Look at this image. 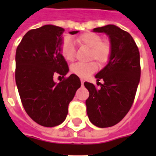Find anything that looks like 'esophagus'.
<instances>
[{
  "label": "esophagus",
  "mask_w": 156,
  "mask_h": 156,
  "mask_svg": "<svg viewBox=\"0 0 156 156\" xmlns=\"http://www.w3.org/2000/svg\"><path fill=\"white\" fill-rule=\"evenodd\" d=\"M81 83H82V86H83V83H84V81L81 80Z\"/></svg>",
  "instance_id": "34e87169"
}]
</instances>
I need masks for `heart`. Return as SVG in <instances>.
<instances>
[{"label": "heart", "instance_id": "b5f03b06", "mask_svg": "<svg viewBox=\"0 0 156 156\" xmlns=\"http://www.w3.org/2000/svg\"><path fill=\"white\" fill-rule=\"evenodd\" d=\"M76 42L81 47L90 48L89 58L95 59L100 65L109 61L112 55L111 44L108 41H102V37L93 32H86L80 35ZM60 52L66 61H72L74 58V45L69 37H66L60 46ZM97 65L94 61L88 63H75L70 66V72L82 78L89 77L97 70Z\"/></svg>", "mask_w": 156, "mask_h": 156}]
</instances>
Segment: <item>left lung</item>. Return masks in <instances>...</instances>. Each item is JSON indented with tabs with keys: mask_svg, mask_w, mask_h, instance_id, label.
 I'll return each mask as SVG.
<instances>
[{
	"mask_svg": "<svg viewBox=\"0 0 156 156\" xmlns=\"http://www.w3.org/2000/svg\"><path fill=\"white\" fill-rule=\"evenodd\" d=\"M104 33L109 38L111 57L95 76L100 88L85 82L89 90L86 100L87 112L93 125L100 128L115 126L130 109L140 81V55L130 34L115 25H106L93 29ZM104 81L101 84L98 82Z\"/></svg>",
	"mask_w": 156,
	"mask_h": 156,
	"instance_id": "8db88e82",
	"label": "left lung"
}]
</instances>
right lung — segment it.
I'll list each match as a JSON object with an SVG mask.
<instances>
[{
  "instance_id": "add662e5",
  "label": "right lung",
  "mask_w": 156,
  "mask_h": 156,
  "mask_svg": "<svg viewBox=\"0 0 156 156\" xmlns=\"http://www.w3.org/2000/svg\"><path fill=\"white\" fill-rule=\"evenodd\" d=\"M64 31L54 25L30 30L16 50L15 81L21 101L30 118L45 127L58 126L66 120L69 104L81 87L75 74L59 83L53 80L56 73L66 76L69 72L60 52Z\"/></svg>"
}]
</instances>
